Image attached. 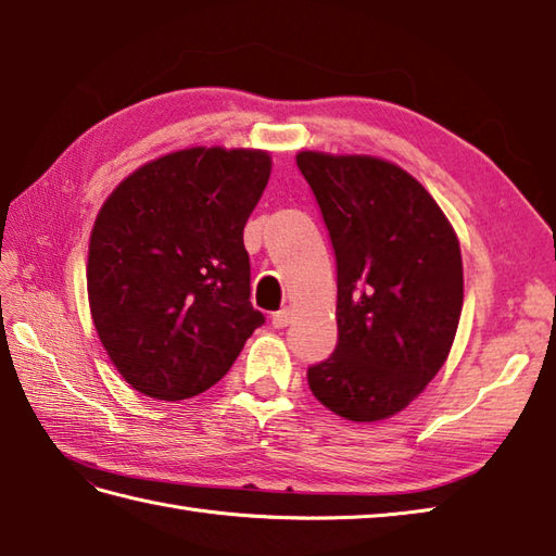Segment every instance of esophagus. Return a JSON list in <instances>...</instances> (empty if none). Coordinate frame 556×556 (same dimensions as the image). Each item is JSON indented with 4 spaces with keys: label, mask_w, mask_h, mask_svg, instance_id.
I'll return each mask as SVG.
<instances>
[{
    "label": "esophagus",
    "mask_w": 556,
    "mask_h": 556,
    "mask_svg": "<svg viewBox=\"0 0 556 556\" xmlns=\"http://www.w3.org/2000/svg\"><path fill=\"white\" fill-rule=\"evenodd\" d=\"M289 323H291V311L289 308H281L275 315H271V327L281 329V327H287Z\"/></svg>",
    "instance_id": "34e87169"
}]
</instances>
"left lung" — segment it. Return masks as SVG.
<instances>
[{
	"instance_id": "1",
	"label": "left lung",
	"mask_w": 556,
	"mask_h": 556,
	"mask_svg": "<svg viewBox=\"0 0 556 556\" xmlns=\"http://www.w3.org/2000/svg\"><path fill=\"white\" fill-rule=\"evenodd\" d=\"M337 257L332 356L308 387L337 416L384 420L440 372L464 305L460 248L432 195L396 164L368 155H296Z\"/></svg>"
}]
</instances>
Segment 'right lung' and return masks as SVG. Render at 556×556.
Here are the masks:
<instances>
[{
	"mask_svg": "<svg viewBox=\"0 0 556 556\" xmlns=\"http://www.w3.org/2000/svg\"><path fill=\"white\" fill-rule=\"evenodd\" d=\"M269 172L263 150L188 148L143 164L104 200L90 233V313L140 394L205 392L265 323L251 305L243 227Z\"/></svg>",
	"mask_w": 556,
	"mask_h": 556,
	"instance_id": "add662e5",
	"label": "right lung"
}]
</instances>
